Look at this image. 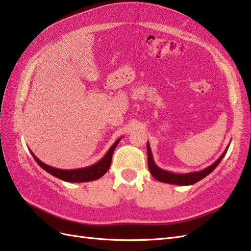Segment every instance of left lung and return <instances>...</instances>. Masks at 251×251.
<instances>
[{
	"instance_id": "obj_1",
	"label": "left lung",
	"mask_w": 251,
	"mask_h": 251,
	"mask_svg": "<svg viewBox=\"0 0 251 251\" xmlns=\"http://www.w3.org/2000/svg\"><path fill=\"white\" fill-rule=\"evenodd\" d=\"M146 147H147V162H149V170L153 178L157 179L158 181L165 182V183L177 184V185H191L198 182L199 180H201V179H203L204 177H207L210 173H212L215 170L216 166L222 161L224 156L226 155L229 146L225 150V151L222 153V156L218 158L213 164H211L210 166H208V168H205L201 171L185 173V174H177V173H172V172L160 169L159 166L155 163V161H153L150 143H147Z\"/></svg>"
}]
</instances>
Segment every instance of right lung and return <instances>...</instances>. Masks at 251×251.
Listing matches in <instances>:
<instances>
[{
  "label": "right lung",
  "instance_id": "add662e5",
  "mask_svg": "<svg viewBox=\"0 0 251 251\" xmlns=\"http://www.w3.org/2000/svg\"><path fill=\"white\" fill-rule=\"evenodd\" d=\"M121 139L122 138L115 141L113 145L106 152V155L102 157L100 161L90 166H87V168H81V169H74V170L56 169V168H53V166H50L46 163H43L41 160H39L34 155V152L31 151H30V153L36 160V162L39 164L44 171H47L54 177L59 178L61 180L68 181V182H88V181L96 180V179H99L106 174V172L109 170V168H110L112 153L115 150V147H117V145L119 144Z\"/></svg>",
  "mask_w": 251,
  "mask_h": 251
}]
</instances>
